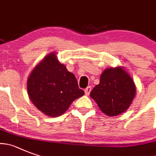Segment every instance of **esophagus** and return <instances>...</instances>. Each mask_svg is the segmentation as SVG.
Masks as SVG:
<instances>
[{
  "label": "esophagus",
  "mask_w": 156,
  "mask_h": 156,
  "mask_svg": "<svg viewBox=\"0 0 156 156\" xmlns=\"http://www.w3.org/2000/svg\"><path fill=\"white\" fill-rule=\"evenodd\" d=\"M91 90H92V87H91L90 86L87 87L85 89V90H84V91H85V94H87V95H89L90 93V91H91Z\"/></svg>",
  "instance_id": "obj_1"
}]
</instances>
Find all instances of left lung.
<instances>
[{"label":"left lung","instance_id":"obj_1","mask_svg":"<svg viewBox=\"0 0 156 156\" xmlns=\"http://www.w3.org/2000/svg\"><path fill=\"white\" fill-rule=\"evenodd\" d=\"M133 80L121 67L107 69L90 97L108 116H117L126 111L135 95Z\"/></svg>","mask_w":156,"mask_h":156}]
</instances>
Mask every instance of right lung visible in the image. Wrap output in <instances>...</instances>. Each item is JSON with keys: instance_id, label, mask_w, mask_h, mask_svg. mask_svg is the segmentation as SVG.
<instances>
[{"instance_id": "1", "label": "right lung", "mask_w": 156, "mask_h": 156, "mask_svg": "<svg viewBox=\"0 0 156 156\" xmlns=\"http://www.w3.org/2000/svg\"><path fill=\"white\" fill-rule=\"evenodd\" d=\"M27 88L31 102L51 117L63 114L74 100L84 94L74 74L57 60L55 53L47 55L34 69Z\"/></svg>"}]
</instances>
